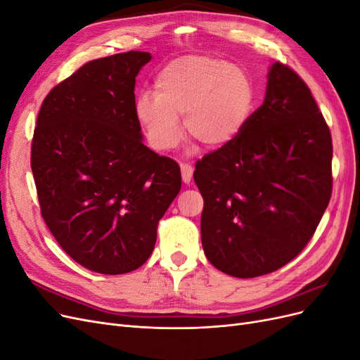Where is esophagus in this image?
<instances>
[{"mask_svg":"<svg viewBox=\"0 0 360 360\" xmlns=\"http://www.w3.org/2000/svg\"><path fill=\"white\" fill-rule=\"evenodd\" d=\"M180 168H181V179H183V181L184 183H191L192 174H193L192 165H189V163H181Z\"/></svg>","mask_w":360,"mask_h":360,"instance_id":"34e87169","label":"esophagus"}]
</instances>
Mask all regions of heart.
I'll use <instances>...</instances> for the list:
<instances>
[{
	"mask_svg": "<svg viewBox=\"0 0 360 360\" xmlns=\"http://www.w3.org/2000/svg\"><path fill=\"white\" fill-rule=\"evenodd\" d=\"M255 101V85L245 69L209 56H183L156 73L155 96H138L135 117L156 151L180 144L179 115L204 147L222 148L242 135Z\"/></svg>",
	"mask_w": 360,
	"mask_h": 360,
	"instance_id": "obj_1",
	"label": "heart"
}]
</instances>
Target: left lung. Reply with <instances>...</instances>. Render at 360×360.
<instances>
[{"instance_id":"1","label":"left lung","mask_w":360,"mask_h":360,"mask_svg":"<svg viewBox=\"0 0 360 360\" xmlns=\"http://www.w3.org/2000/svg\"><path fill=\"white\" fill-rule=\"evenodd\" d=\"M201 242L226 275L257 278L296 258L332 195V136L297 73L274 63L242 135L197 162Z\"/></svg>"}]
</instances>
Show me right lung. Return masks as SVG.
Masks as SVG:
<instances>
[{"mask_svg":"<svg viewBox=\"0 0 360 360\" xmlns=\"http://www.w3.org/2000/svg\"><path fill=\"white\" fill-rule=\"evenodd\" d=\"M150 52L93 60L49 91L31 147L41 216L70 258L103 275L143 266L181 188L180 168L143 143L135 78Z\"/></svg>","mask_w":360,"mask_h":360,"instance_id":"obj_1","label":"right lung"}]
</instances>
